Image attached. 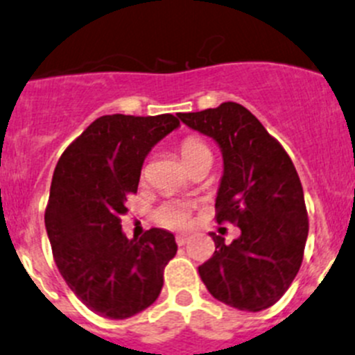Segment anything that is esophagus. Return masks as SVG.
I'll return each mask as SVG.
<instances>
[{
    "label": "esophagus",
    "instance_id": "obj_1",
    "mask_svg": "<svg viewBox=\"0 0 355 355\" xmlns=\"http://www.w3.org/2000/svg\"><path fill=\"white\" fill-rule=\"evenodd\" d=\"M189 239H191V237H189L187 234H178V236H177V244H178V246H185V244L189 243Z\"/></svg>",
    "mask_w": 355,
    "mask_h": 355
}]
</instances>
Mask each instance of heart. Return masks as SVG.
<instances>
[{
    "label": "heart",
    "instance_id": "b5f03b06",
    "mask_svg": "<svg viewBox=\"0 0 355 355\" xmlns=\"http://www.w3.org/2000/svg\"><path fill=\"white\" fill-rule=\"evenodd\" d=\"M180 153L185 164H187L198 156H201V154L209 153V147L199 139H185L182 142ZM156 218L164 227H170V229H184V227L189 225V209L184 205H178V202H166V205H163L157 209Z\"/></svg>",
    "mask_w": 355,
    "mask_h": 355
}]
</instances>
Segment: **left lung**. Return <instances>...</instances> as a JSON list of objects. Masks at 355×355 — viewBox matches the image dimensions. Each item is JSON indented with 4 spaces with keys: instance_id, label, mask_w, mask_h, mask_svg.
Masks as SVG:
<instances>
[{
    "instance_id": "obj_1",
    "label": "left lung",
    "mask_w": 355,
    "mask_h": 355,
    "mask_svg": "<svg viewBox=\"0 0 355 355\" xmlns=\"http://www.w3.org/2000/svg\"><path fill=\"white\" fill-rule=\"evenodd\" d=\"M189 128L211 137L223 157L216 222L241 236L225 244L211 232L215 253L199 276L216 300L258 312L276 304L300 270L309 218L293 161L260 121L236 102L201 112H178Z\"/></svg>"
}]
</instances>
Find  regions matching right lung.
<instances>
[{"label": "right lung", "instance_id": "1", "mask_svg": "<svg viewBox=\"0 0 355 355\" xmlns=\"http://www.w3.org/2000/svg\"><path fill=\"white\" fill-rule=\"evenodd\" d=\"M178 126L173 114L102 116L53 171L44 225L55 263L76 297L102 318H132L161 293L164 267L177 253L175 236L149 229L128 239L121 216L147 154Z\"/></svg>", "mask_w": 355, "mask_h": 355}]
</instances>
